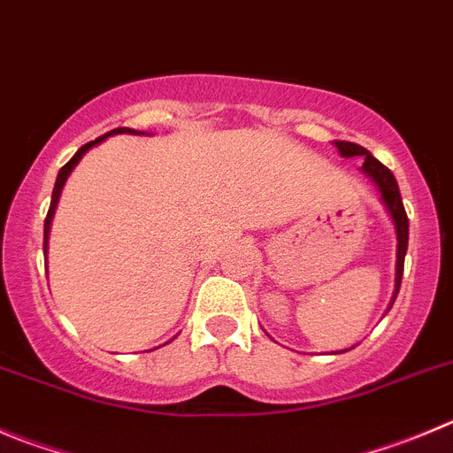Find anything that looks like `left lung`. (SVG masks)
<instances>
[{
	"label": "left lung",
	"mask_w": 453,
	"mask_h": 453,
	"mask_svg": "<svg viewBox=\"0 0 453 453\" xmlns=\"http://www.w3.org/2000/svg\"><path fill=\"white\" fill-rule=\"evenodd\" d=\"M334 144L342 157H365L363 173L376 184V188L380 191L382 204H385L387 213H389L391 222H394L395 240H398V244H395L394 294H391L389 307H387V311H389V309L394 307L395 298H398L400 280H403V269H404V256H407V242H409V219H407V213H404L403 197H400V191H398V182H395L394 173H391L385 165H380V162H378V159L360 144H353V142H342V140H335ZM344 351H349V349H342V351H335V353H344Z\"/></svg>",
	"instance_id": "8db88e82"
}]
</instances>
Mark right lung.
I'll list each match as a JSON object with an SVG mask.
<instances>
[{
  "mask_svg": "<svg viewBox=\"0 0 453 453\" xmlns=\"http://www.w3.org/2000/svg\"><path fill=\"white\" fill-rule=\"evenodd\" d=\"M111 135H146V133H144V131H135V128H128V127H119V128H113V131H109V133H106V135L97 137V140H93V142H88V144H84V146H81V149L77 150V153L73 155L71 159H68L66 165H64L62 169H59V173H58V180H55L53 197H50V209H49V215H46V219H44V256H46V253H49V235H50V224H53V215H55V209H58L59 196H62V188H64V184H66L68 175L73 173V169H75V166L80 165V159L84 157V155L88 153V150L93 149V146L102 144V142H104L106 137H111ZM175 338H178V335H175ZM175 338H171V340H175Z\"/></svg>",
  "mask_w": 453,
  "mask_h": 453,
  "instance_id": "1",
  "label": "right lung"
}]
</instances>
